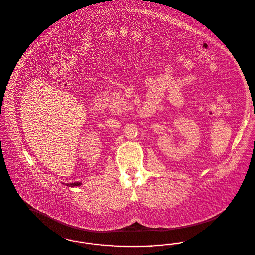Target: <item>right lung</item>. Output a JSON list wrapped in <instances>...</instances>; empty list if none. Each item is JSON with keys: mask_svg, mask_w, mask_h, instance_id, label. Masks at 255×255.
Returning a JSON list of instances; mask_svg holds the SVG:
<instances>
[{"mask_svg": "<svg viewBox=\"0 0 255 255\" xmlns=\"http://www.w3.org/2000/svg\"><path fill=\"white\" fill-rule=\"evenodd\" d=\"M81 185V183H71V184H69L68 185H72V186H78V185Z\"/></svg>", "mask_w": 255, "mask_h": 255, "instance_id": "1", "label": "right lung"}]
</instances>
